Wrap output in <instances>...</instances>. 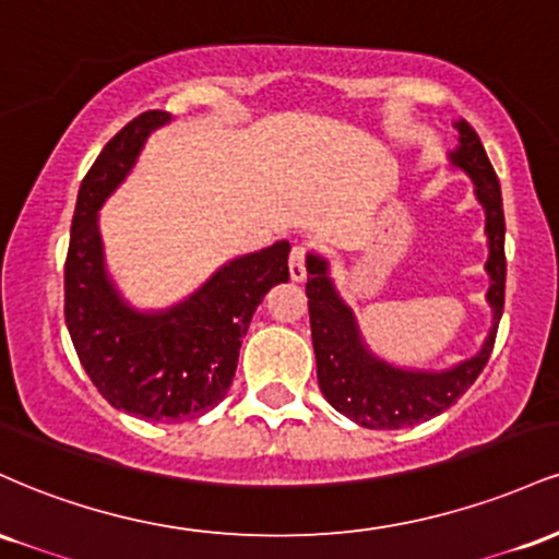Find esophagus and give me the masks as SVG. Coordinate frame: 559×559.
Returning a JSON list of instances; mask_svg holds the SVG:
<instances>
[{"mask_svg":"<svg viewBox=\"0 0 559 559\" xmlns=\"http://www.w3.org/2000/svg\"><path fill=\"white\" fill-rule=\"evenodd\" d=\"M305 247H294L292 249V258H288V275L292 281H305L307 278V267H305Z\"/></svg>","mask_w":559,"mask_h":559,"instance_id":"esophagus-1","label":"esophagus"}]
</instances>
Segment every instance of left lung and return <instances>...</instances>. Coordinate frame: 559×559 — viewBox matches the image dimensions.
I'll use <instances>...</instances> for the list:
<instances>
[{"instance_id":"obj_1","label":"left lung","mask_w":559,"mask_h":559,"mask_svg":"<svg viewBox=\"0 0 559 559\" xmlns=\"http://www.w3.org/2000/svg\"><path fill=\"white\" fill-rule=\"evenodd\" d=\"M457 146L447 152L452 168L463 170L473 181V194L486 215V243L489 260L484 271L489 275L486 305L491 310V329L476 355L454 362L444 370L402 368L378 357L365 342L355 310L346 305L331 278V262L323 254H307V307H310L312 349L318 362V386L333 409L352 423L376 431H394L415 423L431 420L452 407L480 370L489 362L497 325L504 310V210L497 173L478 133L465 120H454Z\"/></svg>"}]
</instances>
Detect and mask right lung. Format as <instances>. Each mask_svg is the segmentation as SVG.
<instances>
[{"instance_id":"right-lung-1","label":"right lung","mask_w":559,"mask_h":559,"mask_svg":"<svg viewBox=\"0 0 559 559\" xmlns=\"http://www.w3.org/2000/svg\"><path fill=\"white\" fill-rule=\"evenodd\" d=\"M150 110L107 141L81 181L66 260V323L79 360L112 407L155 423L191 420L226 400L249 320L288 281V241L228 260L189 297L139 310L105 258L99 210L133 170L146 139L170 123Z\"/></svg>"}]
</instances>
